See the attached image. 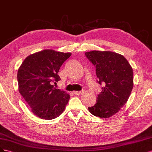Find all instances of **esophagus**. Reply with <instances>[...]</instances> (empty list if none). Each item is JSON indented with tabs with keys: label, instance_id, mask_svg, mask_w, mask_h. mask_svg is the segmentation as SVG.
<instances>
[{
	"label": "esophagus",
	"instance_id": "1",
	"mask_svg": "<svg viewBox=\"0 0 152 152\" xmlns=\"http://www.w3.org/2000/svg\"><path fill=\"white\" fill-rule=\"evenodd\" d=\"M74 94L76 95H81L83 94V90H82V91H75Z\"/></svg>",
	"mask_w": 152,
	"mask_h": 152
}]
</instances>
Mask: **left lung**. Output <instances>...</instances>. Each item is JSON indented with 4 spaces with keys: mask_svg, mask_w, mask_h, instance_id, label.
Instances as JSON below:
<instances>
[{
    "mask_svg": "<svg viewBox=\"0 0 152 152\" xmlns=\"http://www.w3.org/2000/svg\"><path fill=\"white\" fill-rule=\"evenodd\" d=\"M85 55L96 67L98 83L104 85L96 103L88 107V110L100 118H109L117 113L129 99L133 88V68L123 56L114 52L93 50Z\"/></svg>",
    "mask_w": 152,
    "mask_h": 152,
    "instance_id": "1",
    "label": "left lung"
}]
</instances>
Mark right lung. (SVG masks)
Here are the masks:
<instances>
[{
  "label": "right lung",
  "mask_w": 152,
  "mask_h": 152,
  "mask_svg": "<svg viewBox=\"0 0 152 152\" xmlns=\"http://www.w3.org/2000/svg\"><path fill=\"white\" fill-rule=\"evenodd\" d=\"M71 56L70 52L45 49L28 56L18 69L19 94L39 118L55 119L65 110L70 95L53 84L61 80L58 72Z\"/></svg>",
  "instance_id": "obj_1"
}]
</instances>
